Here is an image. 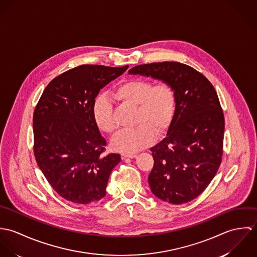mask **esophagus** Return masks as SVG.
<instances>
[{"instance_id": "esophagus-1", "label": "esophagus", "mask_w": 257, "mask_h": 257, "mask_svg": "<svg viewBox=\"0 0 257 257\" xmlns=\"http://www.w3.org/2000/svg\"><path fill=\"white\" fill-rule=\"evenodd\" d=\"M137 155L136 154H134V153H132V154H127V153H121L120 154V157H121V159H126V158H135Z\"/></svg>"}]
</instances>
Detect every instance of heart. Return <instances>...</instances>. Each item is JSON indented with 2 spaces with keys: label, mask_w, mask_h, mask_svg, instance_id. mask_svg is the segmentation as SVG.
<instances>
[{
  "label": "heart",
  "mask_w": 257,
  "mask_h": 257,
  "mask_svg": "<svg viewBox=\"0 0 257 257\" xmlns=\"http://www.w3.org/2000/svg\"><path fill=\"white\" fill-rule=\"evenodd\" d=\"M113 97L121 104L136 107L132 130L118 133L111 140L113 150L132 154L154 142L155 136L165 134L170 127L176 110V94L167 82L154 85L149 80L133 78L118 85ZM97 126L104 133L113 134L117 128L114 108L109 99L99 98L93 107Z\"/></svg>",
  "instance_id": "heart-1"
}]
</instances>
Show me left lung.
<instances>
[{
    "mask_svg": "<svg viewBox=\"0 0 257 257\" xmlns=\"http://www.w3.org/2000/svg\"><path fill=\"white\" fill-rule=\"evenodd\" d=\"M169 83L176 110L167 136L151 147V192L179 205L197 198L215 177L222 156L224 117L212 83L194 68L174 61L138 65L128 70Z\"/></svg>",
    "mask_w": 257,
    "mask_h": 257,
    "instance_id": "left-lung-1",
    "label": "left lung"
}]
</instances>
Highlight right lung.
<instances>
[{"label":"right lung","mask_w":257,"mask_h":257,"mask_svg":"<svg viewBox=\"0 0 257 257\" xmlns=\"http://www.w3.org/2000/svg\"><path fill=\"white\" fill-rule=\"evenodd\" d=\"M128 66L80 65L55 77L34 112V152L54 191L67 201L89 204L106 195L110 172L120 161L105 154L106 140L93 115L100 90Z\"/></svg>","instance_id":"1"}]
</instances>
